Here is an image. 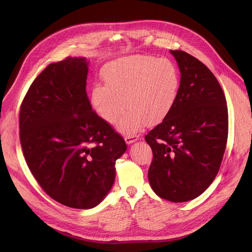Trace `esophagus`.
<instances>
[{
	"label": "esophagus",
	"mask_w": 252,
	"mask_h": 252,
	"mask_svg": "<svg viewBox=\"0 0 252 252\" xmlns=\"http://www.w3.org/2000/svg\"><path fill=\"white\" fill-rule=\"evenodd\" d=\"M138 139H139V136H138V135H126V136L125 137V140H126V142L127 144L134 143V142H136Z\"/></svg>",
	"instance_id": "obj_1"
}]
</instances>
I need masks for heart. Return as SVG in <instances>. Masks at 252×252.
<instances>
[{
  "instance_id": "obj_1",
  "label": "heart",
  "mask_w": 252,
  "mask_h": 252,
  "mask_svg": "<svg viewBox=\"0 0 252 252\" xmlns=\"http://www.w3.org/2000/svg\"><path fill=\"white\" fill-rule=\"evenodd\" d=\"M106 86L95 85L92 103L108 124H114L126 109L117 127L134 135L148 125L162 122L178 99L181 74L178 66L167 58L134 55L112 61L105 66Z\"/></svg>"
}]
</instances>
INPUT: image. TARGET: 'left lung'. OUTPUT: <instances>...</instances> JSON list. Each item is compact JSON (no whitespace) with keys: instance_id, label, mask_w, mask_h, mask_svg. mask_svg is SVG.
Wrapping results in <instances>:
<instances>
[{"instance_id":"obj_1","label":"left lung","mask_w":252,"mask_h":252,"mask_svg":"<svg viewBox=\"0 0 252 252\" xmlns=\"http://www.w3.org/2000/svg\"><path fill=\"white\" fill-rule=\"evenodd\" d=\"M170 53L181 86L169 114L145 136L153 153L148 179L160 198L185 202L202 194L219 173L228 141V106L217 77L201 61L181 50Z\"/></svg>"}]
</instances>
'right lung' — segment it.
<instances>
[{"label":"right lung","mask_w":252,"mask_h":252,"mask_svg":"<svg viewBox=\"0 0 252 252\" xmlns=\"http://www.w3.org/2000/svg\"><path fill=\"white\" fill-rule=\"evenodd\" d=\"M86 58L67 57L39 73L23 98L19 137L31 173L57 202L89 209L115 179L125 139L92 108Z\"/></svg>","instance_id":"right-lung-1"}]
</instances>
